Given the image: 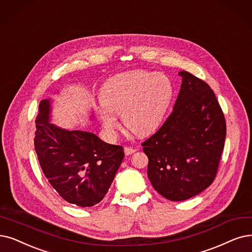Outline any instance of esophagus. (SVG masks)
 Here are the masks:
<instances>
[{"instance_id": "obj_1", "label": "esophagus", "mask_w": 252, "mask_h": 252, "mask_svg": "<svg viewBox=\"0 0 252 252\" xmlns=\"http://www.w3.org/2000/svg\"><path fill=\"white\" fill-rule=\"evenodd\" d=\"M136 149H133V148H129V147H125L124 148V153H125V155H131V154H133L134 152H136Z\"/></svg>"}]
</instances>
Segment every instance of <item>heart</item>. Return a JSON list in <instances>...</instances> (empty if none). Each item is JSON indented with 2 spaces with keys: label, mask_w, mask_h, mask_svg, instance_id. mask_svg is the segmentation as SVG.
I'll use <instances>...</instances> for the list:
<instances>
[{
  "label": "heart",
  "mask_w": 252,
  "mask_h": 252,
  "mask_svg": "<svg viewBox=\"0 0 252 252\" xmlns=\"http://www.w3.org/2000/svg\"><path fill=\"white\" fill-rule=\"evenodd\" d=\"M173 96V82L164 73L146 70L120 73L108 78L101 89L99 118L110 135L119 128L116 115H121L130 132L148 136L163 122Z\"/></svg>",
  "instance_id": "obj_1"
}]
</instances>
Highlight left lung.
<instances>
[{
  "label": "left lung",
  "instance_id": "8db88e82",
  "mask_svg": "<svg viewBox=\"0 0 252 252\" xmlns=\"http://www.w3.org/2000/svg\"><path fill=\"white\" fill-rule=\"evenodd\" d=\"M179 74L182 84L173 113L143 143L151 184L174 202L192 197L212 184L226 135L213 90L187 71Z\"/></svg>",
  "mask_w": 252,
  "mask_h": 252
}]
</instances>
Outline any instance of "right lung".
Here are the masks:
<instances>
[{
  "label": "right lung",
  "instance_id": "obj_1",
  "mask_svg": "<svg viewBox=\"0 0 252 252\" xmlns=\"http://www.w3.org/2000/svg\"><path fill=\"white\" fill-rule=\"evenodd\" d=\"M53 100L43 99L36 118L35 151L48 182L66 202L92 207L107 193L124 158L123 148L92 132L50 122ZM93 115H91V120Z\"/></svg>",
  "mask_w": 252,
  "mask_h": 252
}]
</instances>
